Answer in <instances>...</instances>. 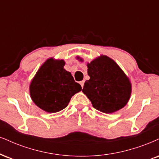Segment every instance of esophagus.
I'll return each mask as SVG.
<instances>
[{"mask_svg": "<svg viewBox=\"0 0 159 159\" xmlns=\"http://www.w3.org/2000/svg\"><path fill=\"white\" fill-rule=\"evenodd\" d=\"M80 84H81V87L83 88V87H84V81H80Z\"/></svg>", "mask_w": 159, "mask_h": 159, "instance_id": "obj_1", "label": "esophagus"}]
</instances>
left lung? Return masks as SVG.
Here are the masks:
<instances>
[{
	"label": "left lung",
	"instance_id": "8db88e82",
	"mask_svg": "<svg viewBox=\"0 0 159 159\" xmlns=\"http://www.w3.org/2000/svg\"><path fill=\"white\" fill-rule=\"evenodd\" d=\"M87 68L89 80L85 81L82 92L93 107L107 114L123 108L130 98L132 84L116 61L101 55L88 63Z\"/></svg>",
	"mask_w": 159,
	"mask_h": 159
}]
</instances>
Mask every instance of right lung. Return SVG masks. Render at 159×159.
Returning <instances> with one entry per match:
<instances>
[{
	"instance_id": "add662e5",
	"label": "right lung",
	"mask_w": 159,
	"mask_h": 159,
	"mask_svg": "<svg viewBox=\"0 0 159 159\" xmlns=\"http://www.w3.org/2000/svg\"><path fill=\"white\" fill-rule=\"evenodd\" d=\"M65 61L48 58L32 78L30 93L32 101L47 112L53 113L67 107L81 86L74 81L70 72L64 68Z\"/></svg>"
}]
</instances>
